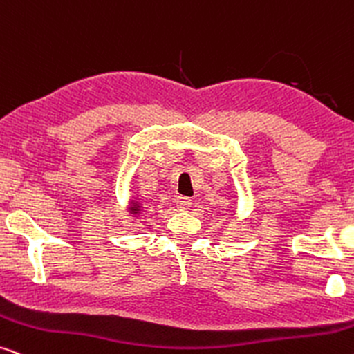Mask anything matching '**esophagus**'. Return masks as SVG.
Instances as JSON below:
<instances>
[{
  "mask_svg": "<svg viewBox=\"0 0 354 354\" xmlns=\"http://www.w3.org/2000/svg\"><path fill=\"white\" fill-rule=\"evenodd\" d=\"M176 203H177V208L188 209V208H190V206H192V200L188 198V196H177Z\"/></svg>",
  "mask_w": 354,
  "mask_h": 354,
  "instance_id": "obj_1",
  "label": "esophagus"
}]
</instances>
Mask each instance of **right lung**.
<instances>
[{
    "label": "right lung",
    "instance_id": "1",
    "mask_svg": "<svg viewBox=\"0 0 354 354\" xmlns=\"http://www.w3.org/2000/svg\"><path fill=\"white\" fill-rule=\"evenodd\" d=\"M131 211H133V213H136V211H138V206H136V205H133V206H131Z\"/></svg>",
    "mask_w": 354,
    "mask_h": 354
}]
</instances>
